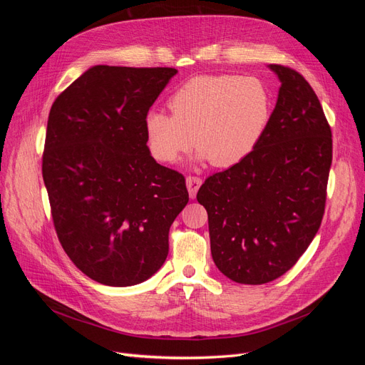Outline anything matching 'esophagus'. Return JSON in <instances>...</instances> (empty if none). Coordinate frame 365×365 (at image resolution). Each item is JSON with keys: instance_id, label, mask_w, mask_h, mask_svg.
<instances>
[{"instance_id": "34e87169", "label": "esophagus", "mask_w": 365, "mask_h": 365, "mask_svg": "<svg viewBox=\"0 0 365 365\" xmlns=\"http://www.w3.org/2000/svg\"><path fill=\"white\" fill-rule=\"evenodd\" d=\"M185 184H187V190H189V195L193 200V197L196 196L197 190H200V187L202 184V180L200 178V176H187L185 178Z\"/></svg>"}]
</instances>
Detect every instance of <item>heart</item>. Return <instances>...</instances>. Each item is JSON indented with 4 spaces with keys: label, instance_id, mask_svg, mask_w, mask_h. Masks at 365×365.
Returning <instances> with one entry per match:
<instances>
[{
    "label": "heart",
    "instance_id": "b5f03b06",
    "mask_svg": "<svg viewBox=\"0 0 365 365\" xmlns=\"http://www.w3.org/2000/svg\"><path fill=\"white\" fill-rule=\"evenodd\" d=\"M172 114L149 111L145 120L150 153L178 161L192 148L215 168H233L256 149L271 118V94L257 77L197 76L169 101Z\"/></svg>",
    "mask_w": 365,
    "mask_h": 365
}]
</instances>
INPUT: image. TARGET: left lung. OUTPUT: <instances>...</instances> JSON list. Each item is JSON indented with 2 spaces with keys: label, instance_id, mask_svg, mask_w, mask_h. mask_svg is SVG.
<instances>
[{
  "label": "left lung",
  "instance_id": "8db88e82",
  "mask_svg": "<svg viewBox=\"0 0 365 365\" xmlns=\"http://www.w3.org/2000/svg\"><path fill=\"white\" fill-rule=\"evenodd\" d=\"M282 86L267 130L250 155L205 180L210 248L228 279L263 284L289 271L322 225L332 130L312 86L272 63Z\"/></svg>",
  "mask_w": 365,
  "mask_h": 365
}]
</instances>
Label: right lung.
<instances>
[{"label": "right lung", "mask_w": 365, "mask_h": 365, "mask_svg": "<svg viewBox=\"0 0 365 365\" xmlns=\"http://www.w3.org/2000/svg\"><path fill=\"white\" fill-rule=\"evenodd\" d=\"M176 73L96 65L51 105L42 178L53 224L71 262L102 284L152 277L189 202L184 176L153 160L145 129Z\"/></svg>", "instance_id": "right-lung-1"}]
</instances>
